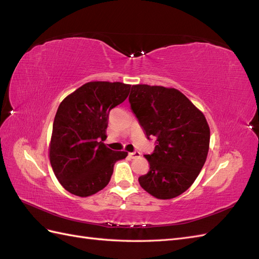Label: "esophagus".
Returning a JSON list of instances; mask_svg holds the SVG:
<instances>
[{
  "label": "esophagus",
  "instance_id": "1",
  "mask_svg": "<svg viewBox=\"0 0 259 259\" xmlns=\"http://www.w3.org/2000/svg\"><path fill=\"white\" fill-rule=\"evenodd\" d=\"M128 155L131 156L132 159H136V158H139V156L142 155V153H140L139 151H134V152H130Z\"/></svg>",
  "mask_w": 259,
  "mask_h": 259
}]
</instances>
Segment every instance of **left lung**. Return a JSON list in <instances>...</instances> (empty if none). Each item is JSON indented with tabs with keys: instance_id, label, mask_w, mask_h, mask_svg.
Segmentation results:
<instances>
[{
	"instance_id": "1",
	"label": "left lung",
	"mask_w": 259,
	"mask_h": 259,
	"mask_svg": "<svg viewBox=\"0 0 259 259\" xmlns=\"http://www.w3.org/2000/svg\"><path fill=\"white\" fill-rule=\"evenodd\" d=\"M130 104L154 151L146 154L149 171L138 182L160 200L184 193L204 165L209 149V126L199 109L182 92L164 86H132Z\"/></svg>"
}]
</instances>
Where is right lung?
<instances>
[{
	"label": "right lung",
	"mask_w": 259,
	"mask_h": 259,
	"mask_svg": "<svg viewBox=\"0 0 259 259\" xmlns=\"http://www.w3.org/2000/svg\"><path fill=\"white\" fill-rule=\"evenodd\" d=\"M130 90V84L94 81L60 103L49 153L55 176L70 193L85 198L103 190L114 163L127 156V152L109 149L103 140L109 112L127 98Z\"/></svg>",
	"instance_id": "right-lung-1"
}]
</instances>
